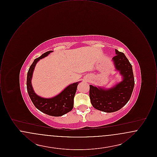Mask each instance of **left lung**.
<instances>
[{"label": "left lung", "mask_w": 157, "mask_h": 157, "mask_svg": "<svg viewBox=\"0 0 157 157\" xmlns=\"http://www.w3.org/2000/svg\"><path fill=\"white\" fill-rule=\"evenodd\" d=\"M113 57L115 68L123 76L122 81L109 90L90 85V98L92 106L105 112L117 111L127 104L134 87V77L132 65L124 53L115 49Z\"/></svg>", "instance_id": "left-lung-1"}]
</instances>
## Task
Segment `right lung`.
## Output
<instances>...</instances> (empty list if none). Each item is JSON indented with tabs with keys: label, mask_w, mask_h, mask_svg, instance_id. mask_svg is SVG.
Masks as SVG:
<instances>
[{
	"label": "right lung",
	"mask_w": 157,
	"mask_h": 157,
	"mask_svg": "<svg viewBox=\"0 0 157 157\" xmlns=\"http://www.w3.org/2000/svg\"><path fill=\"white\" fill-rule=\"evenodd\" d=\"M52 51H49L42 54L40 57L34 60L31 65L27 75V90L35 107L41 112L53 117H60L71 111L74 107V99L78 85L76 82L69 85L59 95L52 98H44L37 95L33 90L31 80L33 72L37 62L46 57Z\"/></svg>",
	"instance_id": "1"
}]
</instances>
